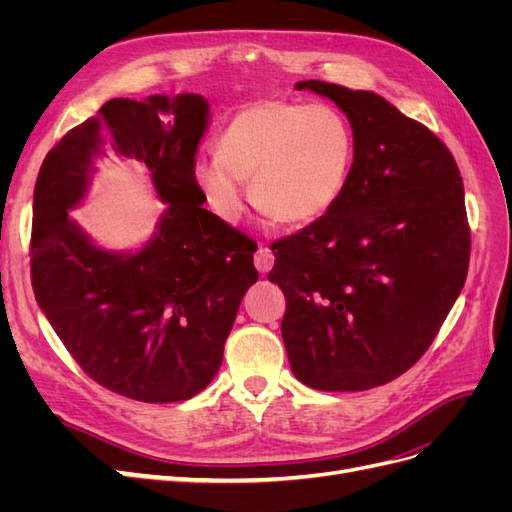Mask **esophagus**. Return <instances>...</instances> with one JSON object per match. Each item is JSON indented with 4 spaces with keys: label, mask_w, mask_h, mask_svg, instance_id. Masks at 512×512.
I'll list each match as a JSON object with an SVG mask.
<instances>
[{
    "label": "esophagus",
    "mask_w": 512,
    "mask_h": 512,
    "mask_svg": "<svg viewBox=\"0 0 512 512\" xmlns=\"http://www.w3.org/2000/svg\"><path fill=\"white\" fill-rule=\"evenodd\" d=\"M273 262H275L273 252L269 250L267 245H260V247H258V252H256V256H254V265H256V269H258L260 273H269V271H271V267H273Z\"/></svg>",
    "instance_id": "esophagus-1"
}]
</instances>
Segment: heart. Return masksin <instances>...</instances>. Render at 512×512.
I'll list each match as a JSON object with an SVG mask.
<instances>
[{"label": "heart", "mask_w": 512, "mask_h": 512, "mask_svg": "<svg viewBox=\"0 0 512 512\" xmlns=\"http://www.w3.org/2000/svg\"><path fill=\"white\" fill-rule=\"evenodd\" d=\"M354 162L346 117L324 104L258 100L230 117L218 153L194 160V181L220 218L245 211L252 181L256 207L280 224H309L342 196Z\"/></svg>", "instance_id": "b5f03b06"}]
</instances>
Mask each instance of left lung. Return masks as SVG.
<instances>
[{
    "label": "left lung",
    "instance_id": "left-lung-1",
    "mask_svg": "<svg viewBox=\"0 0 512 512\" xmlns=\"http://www.w3.org/2000/svg\"><path fill=\"white\" fill-rule=\"evenodd\" d=\"M346 113L354 162L337 203L271 243L292 374L318 391H367L427 352L470 265L453 153L371 91L301 81Z\"/></svg>",
    "mask_w": 512,
    "mask_h": 512
}]
</instances>
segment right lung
Returning a JSON list of instances; mask_svg holds the SVG:
<instances>
[{
    "label": "right lung",
    "instance_id": "1",
    "mask_svg": "<svg viewBox=\"0 0 512 512\" xmlns=\"http://www.w3.org/2000/svg\"><path fill=\"white\" fill-rule=\"evenodd\" d=\"M209 117L198 94L113 98L64 134L36 179L29 243L36 301L91 380L147 404L205 389L243 294L258 280L256 243L203 209L207 198L194 181ZM104 142L147 163L169 203L157 237L138 255L100 251L67 218Z\"/></svg>",
    "mask_w": 512,
    "mask_h": 512
}]
</instances>
